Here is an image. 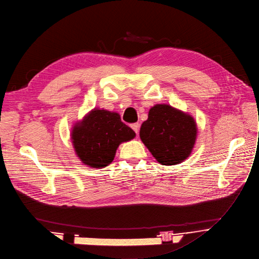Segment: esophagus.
I'll use <instances>...</instances> for the list:
<instances>
[{
	"label": "esophagus",
	"instance_id": "obj_1",
	"mask_svg": "<svg viewBox=\"0 0 259 259\" xmlns=\"http://www.w3.org/2000/svg\"><path fill=\"white\" fill-rule=\"evenodd\" d=\"M139 123H133V124H131V127L135 131V133L138 135V133H139Z\"/></svg>",
	"mask_w": 259,
	"mask_h": 259
}]
</instances>
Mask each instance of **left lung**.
<instances>
[{"instance_id": "obj_1", "label": "left lung", "mask_w": 259, "mask_h": 259, "mask_svg": "<svg viewBox=\"0 0 259 259\" xmlns=\"http://www.w3.org/2000/svg\"><path fill=\"white\" fill-rule=\"evenodd\" d=\"M197 135L193 117L168 104H156L140 128V139L162 165H176L191 154Z\"/></svg>"}]
</instances>
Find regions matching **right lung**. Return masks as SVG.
I'll return each mask as SVG.
<instances>
[{
  "label": "right lung",
  "instance_id": "1",
  "mask_svg": "<svg viewBox=\"0 0 259 259\" xmlns=\"http://www.w3.org/2000/svg\"><path fill=\"white\" fill-rule=\"evenodd\" d=\"M135 137V132L121 121L118 113L99 109L92 110L75 123L71 133L76 155L92 168L111 164L118 146Z\"/></svg>",
  "mask_w": 259,
  "mask_h": 259
}]
</instances>
